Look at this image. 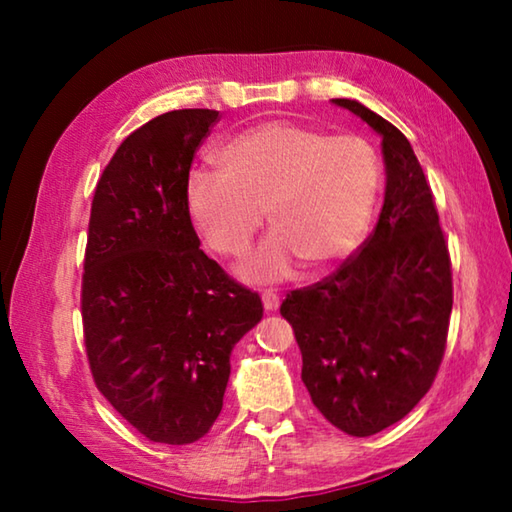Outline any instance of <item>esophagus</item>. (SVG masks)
I'll use <instances>...</instances> for the list:
<instances>
[{
  "mask_svg": "<svg viewBox=\"0 0 512 512\" xmlns=\"http://www.w3.org/2000/svg\"><path fill=\"white\" fill-rule=\"evenodd\" d=\"M262 300H264L266 311H275L277 307H280V296H277V293H273V291H264Z\"/></svg>",
  "mask_w": 512,
  "mask_h": 512,
  "instance_id": "esophagus-1",
  "label": "esophagus"
}]
</instances>
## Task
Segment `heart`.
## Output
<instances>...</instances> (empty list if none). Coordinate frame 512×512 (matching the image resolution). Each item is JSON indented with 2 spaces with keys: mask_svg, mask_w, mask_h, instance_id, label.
<instances>
[{
  "mask_svg": "<svg viewBox=\"0 0 512 512\" xmlns=\"http://www.w3.org/2000/svg\"><path fill=\"white\" fill-rule=\"evenodd\" d=\"M185 189L189 221L214 253L239 257L264 223L275 232L248 259V280H277L300 257L309 268L350 255L366 235L379 189V155L357 135L296 121L246 128L216 149Z\"/></svg>",
  "mask_w": 512,
  "mask_h": 512,
  "instance_id": "b5f03b06",
  "label": "heart"
}]
</instances>
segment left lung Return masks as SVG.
I'll return each instance as SVG.
<instances>
[{
	"mask_svg": "<svg viewBox=\"0 0 512 512\" xmlns=\"http://www.w3.org/2000/svg\"><path fill=\"white\" fill-rule=\"evenodd\" d=\"M381 135L386 196L372 235L332 275L287 293L280 314L302 352L316 409L348 436L402 420L438 375L452 316V259L406 137L352 99H332Z\"/></svg>",
	"mask_w": 512,
	"mask_h": 512,
	"instance_id": "1",
	"label": "left lung"
}]
</instances>
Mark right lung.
<instances>
[{"label": "right lung", "instance_id": "right-lung-1", "mask_svg": "<svg viewBox=\"0 0 512 512\" xmlns=\"http://www.w3.org/2000/svg\"><path fill=\"white\" fill-rule=\"evenodd\" d=\"M207 108L146 121L112 155L92 198L81 316L94 384L151 440L189 445L219 418L230 352L262 320L255 291L207 257L185 205Z\"/></svg>", "mask_w": 512, "mask_h": 512}]
</instances>
